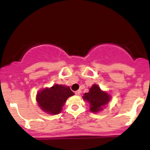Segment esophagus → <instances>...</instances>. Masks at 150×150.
<instances>
[{"label":"esophagus","mask_w":150,"mask_h":150,"mask_svg":"<svg viewBox=\"0 0 150 150\" xmlns=\"http://www.w3.org/2000/svg\"><path fill=\"white\" fill-rule=\"evenodd\" d=\"M75 94H77V95H79V94H81V90H78V91H75Z\"/></svg>","instance_id":"1"}]
</instances>
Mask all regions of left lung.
I'll return each instance as SVG.
<instances>
[{
  "instance_id": "left-lung-1",
  "label": "left lung",
  "mask_w": 150,
  "mask_h": 150,
  "mask_svg": "<svg viewBox=\"0 0 150 150\" xmlns=\"http://www.w3.org/2000/svg\"><path fill=\"white\" fill-rule=\"evenodd\" d=\"M90 104V110L93 113L103 110V108L107 104L110 97L106 92L102 91L97 85H93L88 93H85L83 97Z\"/></svg>"
}]
</instances>
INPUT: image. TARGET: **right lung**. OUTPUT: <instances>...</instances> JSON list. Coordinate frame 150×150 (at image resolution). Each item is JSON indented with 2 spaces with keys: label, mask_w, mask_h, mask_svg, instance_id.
<instances>
[{
  "label": "right lung",
  "mask_w": 150,
  "mask_h": 150,
  "mask_svg": "<svg viewBox=\"0 0 150 150\" xmlns=\"http://www.w3.org/2000/svg\"><path fill=\"white\" fill-rule=\"evenodd\" d=\"M72 95L74 93L69 86L56 84L51 88L40 91L36 96V101L42 110L47 114H58L68 97Z\"/></svg>",
  "instance_id": "1"
}]
</instances>
